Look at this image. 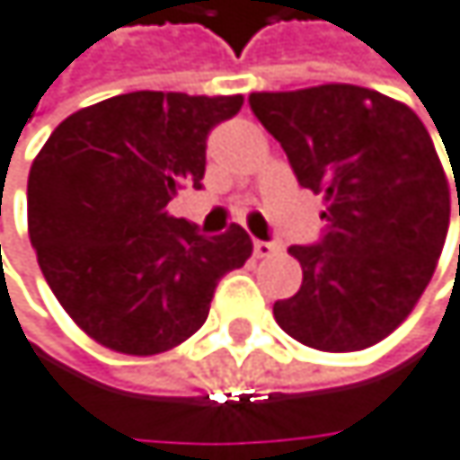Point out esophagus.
<instances>
[{
    "label": "esophagus",
    "instance_id": "esophagus-1",
    "mask_svg": "<svg viewBox=\"0 0 460 460\" xmlns=\"http://www.w3.org/2000/svg\"><path fill=\"white\" fill-rule=\"evenodd\" d=\"M253 253H256V259H270L272 253H278V245H275V243L256 240V243H253Z\"/></svg>",
    "mask_w": 460,
    "mask_h": 460
}]
</instances>
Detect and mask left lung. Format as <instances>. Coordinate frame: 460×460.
Segmentation results:
<instances>
[{
    "label": "left lung",
    "instance_id": "left-lung-1",
    "mask_svg": "<svg viewBox=\"0 0 460 460\" xmlns=\"http://www.w3.org/2000/svg\"><path fill=\"white\" fill-rule=\"evenodd\" d=\"M248 103L297 182L327 201L322 240L288 248L303 286L275 303V322L319 351L379 343L417 305L447 237L450 188L429 130L409 106L354 84L253 92Z\"/></svg>",
    "mask_w": 460,
    "mask_h": 460
}]
</instances>
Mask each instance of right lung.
Returning <instances> with one entry per match:
<instances>
[{
  "mask_svg": "<svg viewBox=\"0 0 460 460\" xmlns=\"http://www.w3.org/2000/svg\"><path fill=\"white\" fill-rule=\"evenodd\" d=\"M243 94L128 92L70 114L31 163L29 240L67 316L122 354H160L209 314L217 280L243 267V226L204 237L169 201L196 190L209 130Z\"/></svg>",
  "mask_w": 460,
  "mask_h": 460,
  "instance_id": "add662e5",
  "label": "right lung"
}]
</instances>
